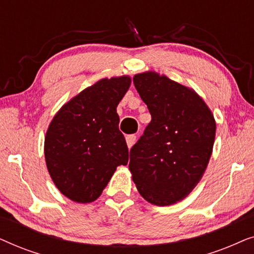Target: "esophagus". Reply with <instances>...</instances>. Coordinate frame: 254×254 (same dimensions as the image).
<instances>
[{"mask_svg": "<svg viewBox=\"0 0 254 254\" xmlns=\"http://www.w3.org/2000/svg\"><path fill=\"white\" fill-rule=\"evenodd\" d=\"M135 141H136V136H135L134 134L127 135V136H126V142H127L128 148H130L131 145H133V144L135 143Z\"/></svg>", "mask_w": 254, "mask_h": 254, "instance_id": "obj_1", "label": "esophagus"}]
</instances>
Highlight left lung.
Here are the masks:
<instances>
[{"mask_svg": "<svg viewBox=\"0 0 254 254\" xmlns=\"http://www.w3.org/2000/svg\"><path fill=\"white\" fill-rule=\"evenodd\" d=\"M133 82L151 121L130 149L129 170L148 202L169 206L185 199L202 178L216 124L192 89L154 71L135 75Z\"/></svg>", "mask_w": 254, "mask_h": 254, "instance_id": "1", "label": "left lung"}]
</instances>
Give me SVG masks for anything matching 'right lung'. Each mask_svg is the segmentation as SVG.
<instances>
[{
    "label": "right lung",
    "mask_w": 254,
    "mask_h": 254,
    "mask_svg": "<svg viewBox=\"0 0 254 254\" xmlns=\"http://www.w3.org/2000/svg\"><path fill=\"white\" fill-rule=\"evenodd\" d=\"M129 85L128 76L100 79L64 104L52 120L45 159L54 184L70 200L95 201L117 166L127 165L117 106Z\"/></svg>",
    "instance_id": "add662e5"
}]
</instances>
